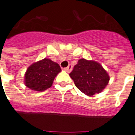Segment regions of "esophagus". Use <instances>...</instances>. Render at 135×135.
<instances>
[{
  "label": "esophagus",
  "mask_w": 135,
  "mask_h": 135,
  "mask_svg": "<svg viewBox=\"0 0 135 135\" xmlns=\"http://www.w3.org/2000/svg\"><path fill=\"white\" fill-rule=\"evenodd\" d=\"M72 68H72V65H69L68 66L67 68H64V70H65V71H67L68 73H70V72L72 70Z\"/></svg>",
  "instance_id": "1"
}]
</instances>
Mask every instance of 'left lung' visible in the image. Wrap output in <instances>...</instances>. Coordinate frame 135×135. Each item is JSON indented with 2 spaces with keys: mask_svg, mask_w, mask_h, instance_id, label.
Here are the masks:
<instances>
[{
  "mask_svg": "<svg viewBox=\"0 0 135 135\" xmlns=\"http://www.w3.org/2000/svg\"><path fill=\"white\" fill-rule=\"evenodd\" d=\"M70 76L77 88L89 96L101 93L109 81L108 74L99 63L84 59L78 61Z\"/></svg>",
  "mask_w": 135,
  "mask_h": 135,
  "instance_id": "1",
  "label": "left lung"
}]
</instances>
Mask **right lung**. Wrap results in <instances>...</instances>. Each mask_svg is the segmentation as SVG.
I'll use <instances>...</instances> for the list:
<instances>
[{
  "label": "right lung",
  "mask_w": 135,
  "mask_h": 135,
  "mask_svg": "<svg viewBox=\"0 0 135 135\" xmlns=\"http://www.w3.org/2000/svg\"><path fill=\"white\" fill-rule=\"evenodd\" d=\"M60 71L59 64L49 59H44L34 63L27 69L25 84L33 90H45L51 87L54 79Z\"/></svg>",
  "instance_id": "obj_1"
}]
</instances>
